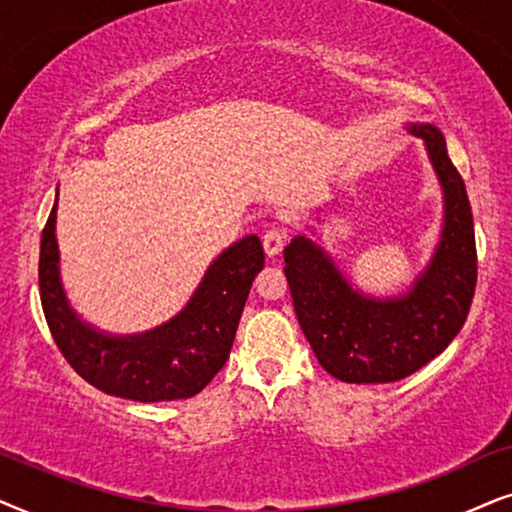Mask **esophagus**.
<instances>
[{
	"label": "esophagus",
	"mask_w": 512,
	"mask_h": 512,
	"mask_svg": "<svg viewBox=\"0 0 512 512\" xmlns=\"http://www.w3.org/2000/svg\"><path fill=\"white\" fill-rule=\"evenodd\" d=\"M283 241H285L283 229H278V227H269L267 231H264V238H262V243H264V252H267L269 257H276L278 252L283 250Z\"/></svg>",
	"instance_id": "esophagus-1"
}]
</instances>
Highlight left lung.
<instances>
[{"label":"left lung","mask_w":512,"mask_h":512,"mask_svg":"<svg viewBox=\"0 0 512 512\" xmlns=\"http://www.w3.org/2000/svg\"><path fill=\"white\" fill-rule=\"evenodd\" d=\"M424 140L445 201L440 243L412 288L372 297L353 288L327 252L306 236L285 248V278L318 363L346 384L410 377L459 335L478 281L473 213L447 142L433 124H407Z\"/></svg>","instance_id":"1"}]
</instances>
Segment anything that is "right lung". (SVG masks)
Instances as JSON below:
<instances>
[{
    "label": "right lung",
    "mask_w": 512,
    "mask_h": 512,
    "mask_svg": "<svg viewBox=\"0 0 512 512\" xmlns=\"http://www.w3.org/2000/svg\"><path fill=\"white\" fill-rule=\"evenodd\" d=\"M56 210L42 231L39 295L42 309L67 363L102 393L138 403L182 400L201 393L227 363L250 285L264 267L257 236L229 245L210 264L185 309L140 335H107L84 323L67 302L60 281Z\"/></svg>",
    "instance_id": "right-lung-1"
}]
</instances>
